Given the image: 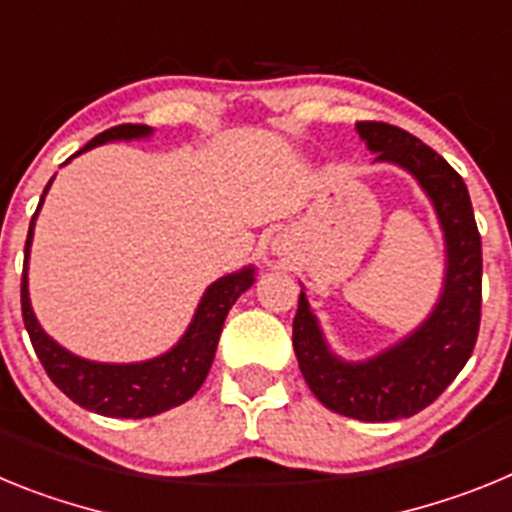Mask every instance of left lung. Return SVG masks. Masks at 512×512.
I'll return each mask as SVG.
<instances>
[{
    "mask_svg": "<svg viewBox=\"0 0 512 512\" xmlns=\"http://www.w3.org/2000/svg\"><path fill=\"white\" fill-rule=\"evenodd\" d=\"M361 140L377 161L408 169L420 182L446 235V284L431 318L405 341L361 364L330 354L300 292L292 320V343L312 395L333 413L384 423L428 408L464 369L477 343L482 318V241L474 223L467 184L423 140L390 122H356Z\"/></svg>",
    "mask_w": 512,
    "mask_h": 512,
    "instance_id": "1",
    "label": "left lung"
}]
</instances>
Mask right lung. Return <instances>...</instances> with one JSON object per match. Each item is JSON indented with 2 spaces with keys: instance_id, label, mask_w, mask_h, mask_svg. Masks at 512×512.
<instances>
[{
  "instance_id": "add662e5",
  "label": "right lung",
  "mask_w": 512,
  "mask_h": 512,
  "mask_svg": "<svg viewBox=\"0 0 512 512\" xmlns=\"http://www.w3.org/2000/svg\"><path fill=\"white\" fill-rule=\"evenodd\" d=\"M148 133H151L148 125L125 122V125H115V128L99 133L79 153L89 151L99 143H107V140L143 138ZM79 153H74V156H79ZM51 182H48V187H51ZM48 187L43 189V197ZM43 197H40V205H43ZM38 210H35L30 230H27L20 295L22 320H25L35 354H38L51 382L76 405L92 410V413L107 415V418H151V415L164 413V410L187 402L194 392L200 390L207 372H210L217 341L223 333L225 315L233 307V302L241 297V292H246L253 284V269L228 274L207 289L192 325L169 354L143 361V364H97V361L79 359V356L58 346L53 338L45 336L33 315L30 297H27V253H30V243H33V225Z\"/></svg>"
}]
</instances>
